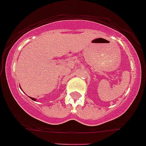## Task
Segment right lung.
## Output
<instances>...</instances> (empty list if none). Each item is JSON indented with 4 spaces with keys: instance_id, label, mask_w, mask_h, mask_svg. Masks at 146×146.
<instances>
[{
    "instance_id": "obj_1",
    "label": "right lung",
    "mask_w": 146,
    "mask_h": 146,
    "mask_svg": "<svg viewBox=\"0 0 146 146\" xmlns=\"http://www.w3.org/2000/svg\"><path fill=\"white\" fill-rule=\"evenodd\" d=\"M30 99H32L33 100H34V101H36V98H32V97H30Z\"/></svg>"
}]
</instances>
